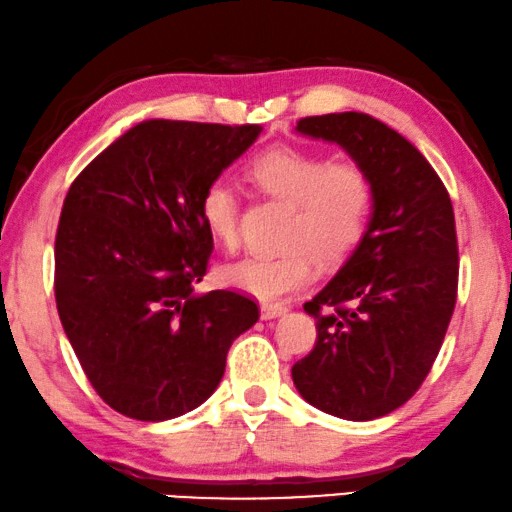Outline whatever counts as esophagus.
<instances>
[{"label": "esophagus", "mask_w": 512, "mask_h": 512, "mask_svg": "<svg viewBox=\"0 0 512 512\" xmlns=\"http://www.w3.org/2000/svg\"><path fill=\"white\" fill-rule=\"evenodd\" d=\"M287 313V306L283 304H262V320H273Z\"/></svg>", "instance_id": "34e87169"}]
</instances>
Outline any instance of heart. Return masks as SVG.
<instances>
[{"label":"heart","mask_w":512,"mask_h":512,"mask_svg":"<svg viewBox=\"0 0 512 512\" xmlns=\"http://www.w3.org/2000/svg\"><path fill=\"white\" fill-rule=\"evenodd\" d=\"M246 174L264 194L292 204L278 253H257L220 266L225 285L262 301L297 292L320 262H341L362 243L376 206V187L362 164L329 160L294 146H276L255 155ZM206 232L225 248L239 241V194L227 181H211L199 197Z\"/></svg>","instance_id":"1"}]
</instances>
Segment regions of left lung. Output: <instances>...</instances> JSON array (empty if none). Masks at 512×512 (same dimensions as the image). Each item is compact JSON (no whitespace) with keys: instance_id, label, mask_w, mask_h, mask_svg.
<instances>
[{"instance_id":"obj_1","label":"left lung","mask_w":512,"mask_h":512,"mask_svg":"<svg viewBox=\"0 0 512 512\" xmlns=\"http://www.w3.org/2000/svg\"><path fill=\"white\" fill-rule=\"evenodd\" d=\"M301 134L334 141L376 187L362 243L304 311L313 350L292 366L311 406L366 422L403 406L431 371L457 301L450 194L413 143L366 113L311 115Z\"/></svg>"}]
</instances>
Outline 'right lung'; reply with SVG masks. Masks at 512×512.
<instances>
[{
  "label": "right lung",
  "instance_id": "add662e5",
  "mask_svg": "<svg viewBox=\"0 0 512 512\" xmlns=\"http://www.w3.org/2000/svg\"><path fill=\"white\" fill-rule=\"evenodd\" d=\"M259 132L146 120L99 153L64 197L57 313L90 385L120 415L162 422L201 406L234 338L259 320L246 294L194 292L213 253L201 192Z\"/></svg>",
  "mask_w": 512,
  "mask_h": 512
}]
</instances>
